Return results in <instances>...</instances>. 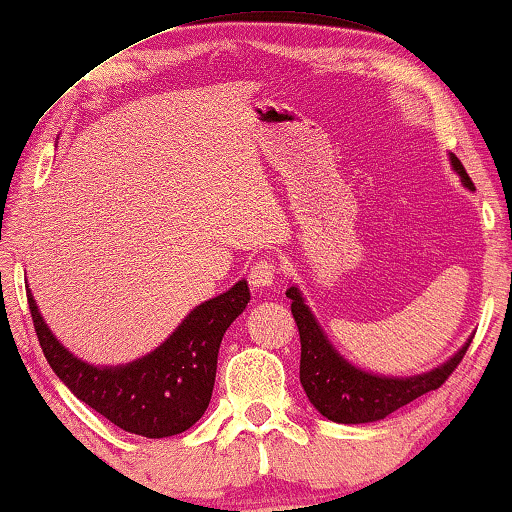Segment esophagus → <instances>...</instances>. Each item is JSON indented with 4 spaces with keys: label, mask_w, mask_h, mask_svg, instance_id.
<instances>
[{
    "label": "esophagus",
    "mask_w": 512,
    "mask_h": 512,
    "mask_svg": "<svg viewBox=\"0 0 512 512\" xmlns=\"http://www.w3.org/2000/svg\"><path fill=\"white\" fill-rule=\"evenodd\" d=\"M274 281H277V261H272V258H258V261L249 267L251 288H270L274 286Z\"/></svg>",
    "instance_id": "esophagus-1"
}]
</instances>
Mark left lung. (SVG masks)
Listing matches in <instances>:
<instances>
[{
  "instance_id": "obj_1",
  "label": "left lung",
  "mask_w": 512,
  "mask_h": 512,
  "mask_svg": "<svg viewBox=\"0 0 512 512\" xmlns=\"http://www.w3.org/2000/svg\"><path fill=\"white\" fill-rule=\"evenodd\" d=\"M455 174L460 176L462 185L474 192L469 174L462 167V162L453 153L448 155ZM293 311V318L300 329L302 359H300V382L309 396L311 405L329 421L336 423H371L387 419L391 412L412 403L423 393L435 391L446 382L458 364L465 357L471 338L455 352L451 359H446L442 366L432 368L428 373L410 375V377H387L368 373L364 368L350 364L332 343L327 334L322 332L316 316L309 306L304 304L300 288L290 286L286 290Z\"/></svg>"
}]
</instances>
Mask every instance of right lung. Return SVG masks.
<instances>
[{"label":"right lung","mask_w":512,"mask_h":512,"mask_svg":"<svg viewBox=\"0 0 512 512\" xmlns=\"http://www.w3.org/2000/svg\"><path fill=\"white\" fill-rule=\"evenodd\" d=\"M249 297L242 279L226 293L194 306L167 341L148 355L130 364L93 366L59 343L27 290L38 343L59 380L114 426L148 439L180 435L208 410L219 345Z\"/></svg>","instance_id":"right-lung-1"}]
</instances>
